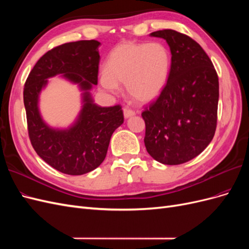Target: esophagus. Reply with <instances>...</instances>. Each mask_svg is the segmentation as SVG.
<instances>
[{"label":"esophagus","instance_id":"34e87169","mask_svg":"<svg viewBox=\"0 0 249 249\" xmlns=\"http://www.w3.org/2000/svg\"><path fill=\"white\" fill-rule=\"evenodd\" d=\"M135 114H136V113H135L134 110H131L129 108H124V118H130V117L134 116Z\"/></svg>","mask_w":249,"mask_h":249}]
</instances>
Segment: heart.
Instances as JSON below:
<instances>
[{
    "label": "heart",
    "instance_id": "heart-1",
    "mask_svg": "<svg viewBox=\"0 0 249 249\" xmlns=\"http://www.w3.org/2000/svg\"><path fill=\"white\" fill-rule=\"evenodd\" d=\"M172 57L160 41L119 43L112 50L100 84L110 92L124 84L131 100L139 104L155 101L166 88L171 72Z\"/></svg>",
    "mask_w": 249,
    "mask_h": 249
}]
</instances>
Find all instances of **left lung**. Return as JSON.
<instances>
[{
    "instance_id": "1",
    "label": "left lung",
    "mask_w": 249,
    "mask_h": 249,
    "mask_svg": "<svg viewBox=\"0 0 249 249\" xmlns=\"http://www.w3.org/2000/svg\"><path fill=\"white\" fill-rule=\"evenodd\" d=\"M149 35L166 40L172 63L166 88L142 112L144 144L156 161L183 164L198 156L214 137L218 76L206 52L189 36L170 29Z\"/></svg>"
}]
</instances>
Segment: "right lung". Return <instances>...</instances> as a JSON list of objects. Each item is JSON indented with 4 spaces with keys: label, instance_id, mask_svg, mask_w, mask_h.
<instances>
[{
    "label": "right lung",
    "instance_id": "add662e5",
    "mask_svg": "<svg viewBox=\"0 0 249 249\" xmlns=\"http://www.w3.org/2000/svg\"><path fill=\"white\" fill-rule=\"evenodd\" d=\"M100 44L97 40H81L54 48L37 61L25 84L24 104L32 146L44 162L66 175L81 176L99 167L113 132L124 123L122 107H101L90 92L97 84ZM59 74L77 84L82 92L79 115L65 129L49 126L39 110L41 90L48 78Z\"/></svg>",
    "mask_w": 249,
    "mask_h": 249
}]
</instances>
